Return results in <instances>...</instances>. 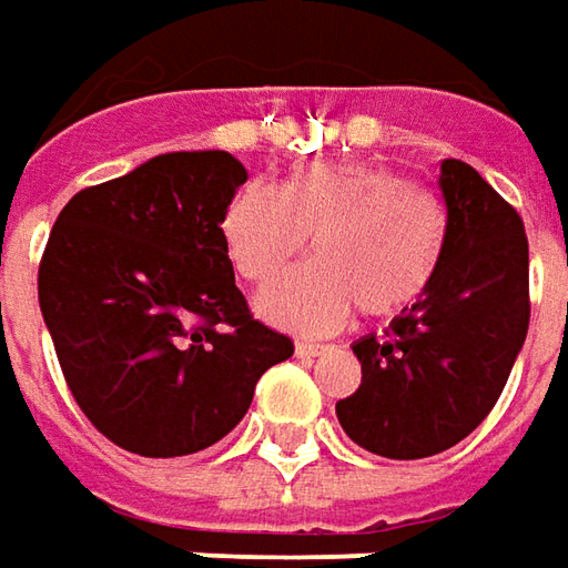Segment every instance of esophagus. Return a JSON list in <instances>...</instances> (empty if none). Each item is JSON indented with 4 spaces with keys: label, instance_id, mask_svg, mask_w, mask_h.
<instances>
[{
    "label": "esophagus",
    "instance_id": "obj_1",
    "mask_svg": "<svg viewBox=\"0 0 568 568\" xmlns=\"http://www.w3.org/2000/svg\"><path fill=\"white\" fill-rule=\"evenodd\" d=\"M325 354V344H313V341H296V357L300 361H313Z\"/></svg>",
    "mask_w": 568,
    "mask_h": 568
}]
</instances>
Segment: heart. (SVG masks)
I'll use <instances>...</instances> for the list:
<instances>
[{
  "label": "heart",
  "instance_id": "1",
  "mask_svg": "<svg viewBox=\"0 0 568 568\" xmlns=\"http://www.w3.org/2000/svg\"><path fill=\"white\" fill-rule=\"evenodd\" d=\"M224 250L250 284H268L306 240L316 262L258 296V313L291 332H332L354 313L388 318L436 281L446 214L426 189L385 166L316 161L281 186L250 183L221 221Z\"/></svg>",
  "mask_w": 568,
  "mask_h": 568
}]
</instances>
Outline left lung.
Masks as SVG:
<instances>
[{
	"label": "left lung",
	"mask_w": 568,
	"mask_h": 568,
	"mask_svg": "<svg viewBox=\"0 0 568 568\" xmlns=\"http://www.w3.org/2000/svg\"><path fill=\"white\" fill-rule=\"evenodd\" d=\"M439 189V274L385 338L354 344L363 382L335 407L344 433L382 458H429L474 433L528 335V236L518 211L465 161H443Z\"/></svg>",
	"instance_id": "1"
}]
</instances>
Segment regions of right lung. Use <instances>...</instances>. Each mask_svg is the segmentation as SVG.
I'll list each match as a JSON object with an SVG mask.
<instances>
[{"instance_id": "1", "label": "right lung", "mask_w": 568, "mask_h": 568, "mask_svg": "<svg viewBox=\"0 0 568 568\" xmlns=\"http://www.w3.org/2000/svg\"><path fill=\"white\" fill-rule=\"evenodd\" d=\"M243 183L227 151H173L81 189L55 217L40 313L78 407L125 452L214 446L294 354L233 281L221 221Z\"/></svg>"}]
</instances>
